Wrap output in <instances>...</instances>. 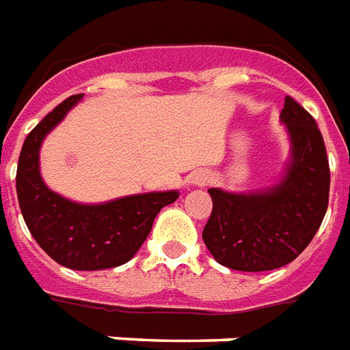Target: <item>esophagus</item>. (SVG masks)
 <instances>
[{
  "label": "esophagus",
  "instance_id": "esophagus-1",
  "mask_svg": "<svg viewBox=\"0 0 350 350\" xmlns=\"http://www.w3.org/2000/svg\"><path fill=\"white\" fill-rule=\"evenodd\" d=\"M209 180V174L206 172H195V174L191 176V183H195V185H206V182Z\"/></svg>",
  "mask_w": 350,
  "mask_h": 350
}]
</instances>
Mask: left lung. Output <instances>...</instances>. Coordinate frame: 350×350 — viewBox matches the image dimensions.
I'll use <instances>...</instances> for the list:
<instances>
[{"label":"left lung","instance_id":"obj_1","mask_svg":"<svg viewBox=\"0 0 350 350\" xmlns=\"http://www.w3.org/2000/svg\"><path fill=\"white\" fill-rule=\"evenodd\" d=\"M280 118L291 139V163L278 185L250 195L208 189L213 209L202 239L228 269L260 273L291 263L327 213L330 167L317 122L291 96Z\"/></svg>","mask_w":350,"mask_h":350}]
</instances>
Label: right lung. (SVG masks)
<instances>
[{
    "instance_id": "obj_1",
    "label": "right lung",
    "mask_w": 350,
    "mask_h": 350,
    "mask_svg": "<svg viewBox=\"0 0 350 350\" xmlns=\"http://www.w3.org/2000/svg\"><path fill=\"white\" fill-rule=\"evenodd\" d=\"M81 98H66L25 137L18 159L16 193L23 221L51 260L74 271H100L131 260L148 237L157 213L180 195L178 191L146 193L83 206L46 187L38 172L40 144Z\"/></svg>"
}]
</instances>
